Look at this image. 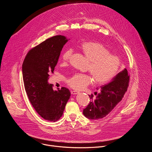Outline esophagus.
<instances>
[{
    "label": "esophagus",
    "mask_w": 152,
    "mask_h": 152,
    "mask_svg": "<svg viewBox=\"0 0 152 152\" xmlns=\"http://www.w3.org/2000/svg\"><path fill=\"white\" fill-rule=\"evenodd\" d=\"M79 93V92L77 91H75V90H73V91H71V94H76Z\"/></svg>",
    "instance_id": "34e87169"
}]
</instances>
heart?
Here are the masks:
<instances>
[{"label":"heart","mask_w":152,"mask_h":152,"mask_svg":"<svg viewBox=\"0 0 152 152\" xmlns=\"http://www.w3.org/2000/svg\"><path fill=\"white\" fill-rule=\"evenodd\" d=\"M80 49L90 61L87 70L91 76L82 73L73 75L67 79V83L70 87L75 90L83 89L92 83V77L96 84L104 85L117 75L121 66L120 59L117 56L110 53V51L104 45L98 42L85 41L81 44ZM72 53V49L64 52L61 57L63 64L69 62Z\"/></svg>","instance_id":"heart-1"}]
</instances>
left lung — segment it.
<instances>
[{"instance_id":"left-lung-1","label":"left lung","mask_w":152,"mask_h":152,"mask_svg":"<svg viewBox=\"0 0 152 152\" xmlns=\"http://www.w3.org/2000/svg\"><path fill=\"white\" fill-rule=\"evenodd\" d=\"M129 78L127 70L124 69L111 82L101 86L100 92L95 93L96 98H93V94L89 96L91 101L83 110V115L91 120H98L106 117L121 100L127 91Z\"/></svg>"}]
</instances>
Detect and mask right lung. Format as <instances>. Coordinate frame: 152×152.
I'll return each mask as SVG.
<instances>
[{
    "mask_svg": "<svg viewBox=\"0 0 152 152\" xmlns=\"http://www.w3.org/2000/svg\"><path fill=\"white\" fill-rule=\"evenodd\" d=\"M67 41L62 35L47 39L28 52L22 65L25 88L31 103L41 117L53 122L62 117L71 94L65 87L54 91L48 80Z\"/></svg>",
    "mask_w": 152,
    "mask_h": 152,
    "instance_id": "add662e5",
    "label": "right lung"
}]
</instances>
